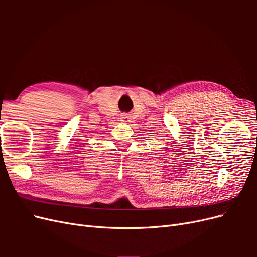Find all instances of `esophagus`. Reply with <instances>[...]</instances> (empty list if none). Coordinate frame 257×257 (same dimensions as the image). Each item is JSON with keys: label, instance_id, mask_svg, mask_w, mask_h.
<instances>
[{"label": "esophagus", "instance_id": "obj_1", "mask_svg": "<svg viewBox=\"0 0 257 257\" xmlns=\"http://www.w3.org/2000/svg\"><path fill=\"white\" fill-rule=\"evenodd\" d=\"M120 121H121L122 123H128V122L131 121V116H130L128 114H126V113L121 114V116H120Z\"/></svg>", "mask_w": 257, "mask_h": 257}]
</instances>
